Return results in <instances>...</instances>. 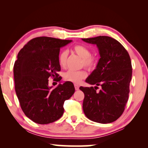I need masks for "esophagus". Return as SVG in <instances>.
Masks as SVG:
<instances>
[{
    "mask_svg": "<svg viewBox=\"0 0 148 148\" xmlns=\"http://www.w3.org/2000/svg\"><path fill=\"white\" fill-rule=\"evenodd\" d=\"M74 88H75L76 90H78L79 89V86L78 84H74Z\"/></svg>",
    "mask_w": 148,
    "mask_h": 148,
    "instance_id": "obj_1",
    "label": "esophagus"
}]
</instances>
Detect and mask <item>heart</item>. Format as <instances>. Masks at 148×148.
Masks as SVG:
<instances>
[{
    "instance_id": "b5f03b06",
    "label": "heart",
    "mask_w": 148,
    "mask_h": 148,
    "mask_svg": "<svg viewBox=\"0 0 148 148\" xmlns=\"http://www.w3.org/2000/svg\"><path fill=\"white\" fill-rule=\"evenodd\" d=\"M74 52L83 58L82 64L89 69L96 68L98 64V58L95 56L91 55V51L89 48L84 45H76L74 47ZM68 53L66 50L62 51L58 56V62L61 67H64L66 64ZM87 72L85 69L75 71L69 69L64 74V79L66 81L79 84L83 79L87 76Z\"/></svg>"
}]
</instances>
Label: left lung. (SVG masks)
Masks as SVG:
<instances>
[{"instance_id":"1","label":"left lung","mask_w":148,"mask_h":148,"mask_svg":"<svg viewBox=\"0 0 148 148\" xmlns=\"http://www.w3.org/2000/svg\"><path fill=\"white\" fill-rule=\"evenodd\" d=\"M96 45L100 58L96 69L86 82L95 87H81L84 93L83 109L88 119L106 124L121 116L129 99L130 84L132 76V62L125 47L115 39L99 36L82 39ZM101 89L97 91L98 86Z\"/></svg>"}]
</instances>
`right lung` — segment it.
I'll return each instance as SVG.
<instances>
[{
  "instance_id": "add662e5",
  "label": "right lung",
  "mask_w": 148,
  "mask_h": 148,
  "mask_svg": "<svg viewBox=\"0 0 148 148\" xmlns=\"http://www.w3.org/2000/svg\"><path fill=\"white\" fill-rule=\"evenodd\" d=\"M72 40L49 37L32 39L22 48L14 64V87L24 114L37 124L53 123L62 117L63 104L75 91L74 84L66 81L51 89L49 79H62L58 62L60 49Z\"/></svg>"
}]
</instances>
